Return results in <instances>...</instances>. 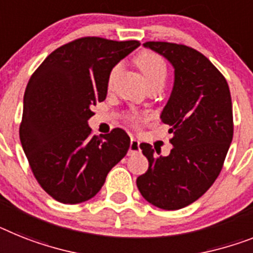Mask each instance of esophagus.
I'll return each mask as SVG.
<instances>
[{"mask_svg": "<svg viewBox=\"0 0 253 253\" xmlns=\"http://www.w3.org/2000/svg\"><path fill=\"white\" fill-rule=\"evenodd\" d=\"M140 150V143L139 140L133 139V137H131V141H130V149H128V153L130 154H135V153H137Z\"/></svg>", "mask_w": 253, "mask_h": 253, "instance_id": "esophagus-1", "label": "esophagus"}]
</instances>
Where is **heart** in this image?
<instances>
[{"label":"heart","instance_id":"heart-1","mask_svg":"<svg viewBox=\"0 0 253 253\" xmlns=\"http://www.w3.org/2000/svg\"><path fill=\"white\" fill-rule=\"evenodd\" d=\"M135 63H136L140 71L143 72L144 77L146 78L148 84H152L154 81H163L165 82V78H166L167 74V65L162 56H159L158 54L153 52V51H141L140 54L136 55ZM118 71H120V65H116V67L112 68L109 78H108V86L112 84ZM139 120L140 116H137V114L128 116V121L131 123H137Z\"/></svg>","mask_w":253,"mask_h":253}]
</instances>
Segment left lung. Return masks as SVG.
Instances as JSON below:
<instances>
[{"instance_id":"1","label":"left lung","mask_w":253,"mask_h":253,"mask_svg":"<svg viewBox=\"0 0 253 253\" xmlns=\"http://www.w3.org/2000/svg\"><path fill=\"white\" fill-rule=\"evenodd\" d=\"M144 46L175 69L172 92L161 114L171 126L172 149L165 157L150 144H140L149 169L136 185L153 206L180 210L202 197L221 171L234 130L230 91L224 76L199 51L169 42Z\"/></svg>"}]
</instances>
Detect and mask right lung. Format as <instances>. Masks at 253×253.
<instances>
[{"mask_svg": "<svg viewBox=\"0 0 253 253\" xmlns=\"http://www.w3.org/2000/svg\"><path fill=\"white\" fill-rule=\"evenodd\" d=\"M139 46L78 38L52 51L32 74L19 135L32 172L55 201L77 205L92 198L126 156L130 137L122 128L92 136L87 121L107 97L112 68Z\"/></svg>", "mask_w": 253, "mask_h": 253, "instance_id": "1", "label": "right lung"}]
</instances>
